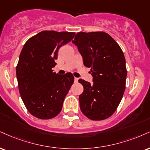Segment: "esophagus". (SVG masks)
<instances>
[{"instance_id":"obj_1","label":"esophagus","mask_w":150,"mask_h":150,"mask_svg":"<svg viewBox=\"0 0 150 150\" xmlns=\"http://www.w3.org/2000/svg\"><path fill=\"white\" fill-rule=\"evenodd\" d=\"M78 80H79V79L77 78V77H75V82H78Z\"/></svg>"}]
</instances>
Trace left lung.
<instances>
[{
	"mask_svg": "<svg viewBox=\"0 0 150 150\" xmlns=\"http://www.w3.org/2000/svg\"><path fill=\"white\" fill-rule=\"evenodd\" d=\"M72 42L93 77L91 83L78 80L84 86L79 96L81 111L91 120H105L117 110L125 90L127 71L123 52L105 32H79Z\"/></svg>",
	"mask_w": 150,
	"mask_h": 150,
	"instance_id": "8db88e82",
	"label": "left lung"
}]
</instances>
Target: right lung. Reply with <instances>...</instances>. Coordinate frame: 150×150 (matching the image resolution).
I'll return each instance as SVG.
<instances>
[{
	"label": "right lung",
	"instance_id": "add662e5",
	"mask_svg": "<svg viewBox=\"0 0 150 150\" xmlns=\"http://www.w3.org/2000/svg\"><path fill=\"white\" fill-rule=\"evenodd\" d=\"M74 32L43 30L26 41L16 68L19 93L28 111L41 120L54 117L74 82L73 74L59 75L58 51L75 36Z\"/></svg>",
	"mask_w": 150,
	"mask_h": 150
}]
</instances>
